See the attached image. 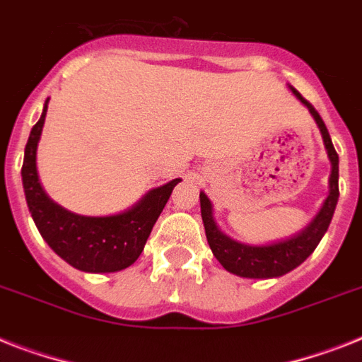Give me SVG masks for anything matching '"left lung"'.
Instances as JSON below:
<instances>
[{
    "label": "left lung",
    "instance_id": "1",
    "mask_svg": "<svg viewBox=\"0 0 362 362\" xmlns=\"http://www.w3.org/2000/svg\"><path fill=\"white\" fill-rule=\"evenodd\" d=\"M294 95L309 109V112L315 118L316 125L320 127L324 146L327 149V157L331 160V177H329V196L325 198L324 205L318 211L313 222L305 229H301L298 235L286 238V240L274 242L267 246H252V244H242V242L233 240L231 237L223 235L218 229L213 216V205L205 196V192H199V203H202V218L205 226V235L214 257L220 264L228 272L240 277H250V279H270V277H279L300 267L310 253L315 252L318 242L325 235L329 228L331 218L335 213L337 202H339V155H337L333 142H331L329 131L325 127L324 120L318 115V110L310 105L309 101L292 88Z\"/></svg>",
    "mask_w": 362,
    "mask_h": 362
}]
</instances>
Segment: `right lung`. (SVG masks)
<instances>
[{
    "label": "right lung",
    "mask_w": 362,
    "mask_h": 362,
    "mask_svg": "<svg viewBox=\"0 0 362 362\" xmlns=\"http://www.w3.org/2000/svg\"><path fill=\"white\" fill-rule=\"evenodd\" d=\"M47 101L40 120L33 125L25 146L22 183L27 207L42 238L57 255L81 272L109 274L131 267L144 250L170 194L181 179L153 188L129 211L112 216H83L57 205L42 188L37 174V146L46 120Z\"/></svg>",
    "instance_id": "add662e5"
}]
</instances>
